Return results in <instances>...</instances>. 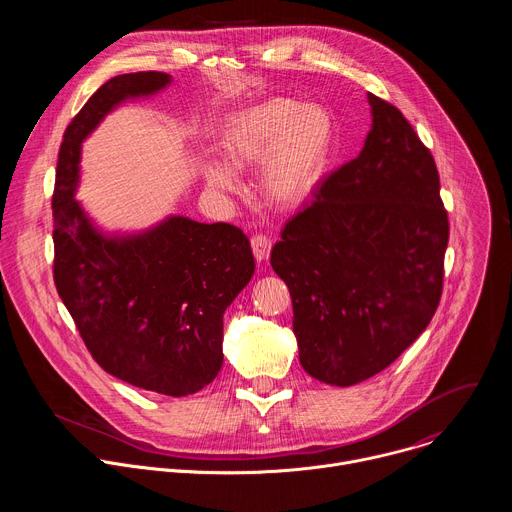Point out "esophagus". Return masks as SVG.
Masks as SVG:
<instances>
[{
    "label": "esophagus",
    "instance_id": "obj_1",
    "mask_svg": "<svg viewBox=\"0 0 512 512\" xmlns=\"http://www.w3.org/2000/svg\"><path fill=\"white\" fill-rule=\"evenodd\" d=\"M271 239L265 237V235H255L251 237V249H253V255L255 259L261 263V261H267L269 255H271Z\"/></svg>",
    "mask_w": 512,
    "mask_h": 512
}]
</instances>
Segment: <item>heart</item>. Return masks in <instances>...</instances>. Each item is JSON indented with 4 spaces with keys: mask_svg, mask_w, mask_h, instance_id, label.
Returning a JSON list of instances; mask_svg holds the SVG:
<instances>
[{
    "mask_svg": "<svg viewBox=\"0 0 512 512\" xmlns=\"http://www.w3.org/2000/svg\"><path fill=\"white\" fill-rule=\"evenodd\" d=\"M334 119L322 105L269 97L235 111L218 135L223 162L200 168L206 190L231 196L241 190L235 174L261 164L257 190L265 204L289 212L320 188L334 152Z\"/></svg>",
    "mask_w": 512,
    "mask_h": 512,
    "instance_id": "obj_1",
    "label": "heart"
}]
</instances>
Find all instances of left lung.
Masks as SVG:
<instances>
[{"instance_id":"1","label":"left lung","mask_w":512,"mask_h":512,"mask_svg":"<svg viewBox=\"0 0 512 512\" xmlns=\"http://www.w3.org/2000/svg\"><path fill=\"white\" fill-rule=\"evenodd\" d=\"M367 99L373 125L358 158L324 180L271 251L302 367L336 387L381 373L427 328L450 237L433 156L397 107Z\"/></svg>"}]
</instances>
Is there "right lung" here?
<instances>
[{
  "label": "right lung",
  "instance_id": "right-lung-1",
  "mask_svg": "<svg viewBox=\"0 0 512 512\" xmlns=\"http://www.w3.org/2000/svg\"><path fill=\"white\" fill-rule=\"evenodd\" d=\"M170 83L156 70L113 77L66 127L52 196L54 283L103 371L186 397L223 367L225 310L255 273L247 235L180 214L137 233H107L75 198L83 141L121 103Z\"/></svg>",
  "mask_w": 512,
  "mask_h": 512
}]
</instances>
